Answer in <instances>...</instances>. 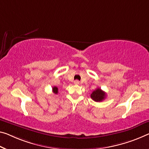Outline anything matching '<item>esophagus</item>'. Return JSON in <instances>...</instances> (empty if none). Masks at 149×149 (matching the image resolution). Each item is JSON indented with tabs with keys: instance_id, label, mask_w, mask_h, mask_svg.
<instances>
[{
	"instance_id": "1",
	"label": "esophagus",
	"mask_w": 149,
	"mask_h": 149,
	"mask_svg": "<svg viewBox=\"0 0 149 149\" xmlns=\"http://www.w3.org/2000/svg\"><path fill=\"white\" fill-rule=\"evenodd\" d=\"M74 83L75 84H79V83H80V82L78 81V80H76V81H74Z\"/></svg>"
}]
</instances>
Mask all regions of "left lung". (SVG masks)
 Returning a JSON list of instances; mask_svg holds the SVG:
<instances>
[{
	"instance_id": "1",
	"label": "left lung",
	"mask_w": 149,
	"mask_h": 149,
	"mask_svg": "<svg viewBox=\"0 0 149 149\" xmlns=\"http://www.w3.org/2000/svg\"><path fill=\"white\" fill-rule=\"evenodd\" d=\"M106 93L102 91L100 88H97L91 93V97L96 102H101L106 98Z\"/></svg>"
}]
</instances>
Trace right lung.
Listing matches in <instances>:
<instances>
[{"instance_id": "add662e5", "label": "right lung", "mask_w": 149, "mask_h": 149, "mask_svg": "<svg viewBox=\"0 0 149 149\" xmlns=\"http://www.w3.org/2000/svg\"><path fill=\"white\" fill-rule=\"evenodd\" d=\"M52 92H53V93H54V94H57L58 93V88L56 87V86H53V87H52Z\"/></svg>"}]
</instances>
